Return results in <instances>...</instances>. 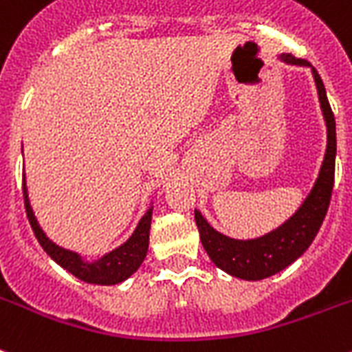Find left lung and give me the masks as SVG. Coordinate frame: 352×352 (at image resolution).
Masks as SVG:
<instances>
[{
    "label": "left lung",
    "mask_w": 352,
    "mask_h": 352,
    "mask_svg": "<svg viewBox=\"0 0 352 352\" xmlns=\"http://www.w3.org/2000/svg\"><path fill=\"white\" fill-rule=\"evenodd\" d=\"M282 59L291 65H309L305 59L295 56H282ZM313 76L318 87L322 111L327 122V151H325L318 181L302 208L284 226L271 231L270 235L245 242L233 241L221 235L206 222L199 211H195V224L201 233L206 253L210 255L217 267H221L230 275L244 280H262L285 270L291 262H295L300 255H304V251L315 241L320 226L324 222L334 184L336 122H334V113L327 101L322 77L315 68H313Z\"/></svg>",
    "instance_id": "8db88e82"
}]
</instances>
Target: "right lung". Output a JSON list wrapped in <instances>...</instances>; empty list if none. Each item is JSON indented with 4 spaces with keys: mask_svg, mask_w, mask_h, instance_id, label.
Segmentation results:
<instances>
[{
    "mask_svg": "<svg viewBox=\"0 0 352 352\" xmlns=\"http://www.w3.org/2000/svg\"><path fill=\"white\" fill-rule=\"evenodd\" d=\"M23 201H25V211H27L28 222L32 226L34 235H36L37 242L41 244L43 250L47 251L48 255L52 256L61 267H65L68 273H72L74 276H77L82 282L97 285L119 284L122 280H126L131 273H135L139 270V265L142 264L144 256H146L148 241H150L151 208L146 211V215L142 217L139 226H137L135 233L130 236V241L126 244H122L121 248H117V250L104 255L94 264H88L77 253L63 250V248L54 244L52 241H48L32 213V208H30V202H28L25 179H23Z\"/></svg>",
    "mask_w": 352,
    "mask_h": 352,
    "instance_id": "add662e5",
    "label": "right lung"
}]
</instances>
